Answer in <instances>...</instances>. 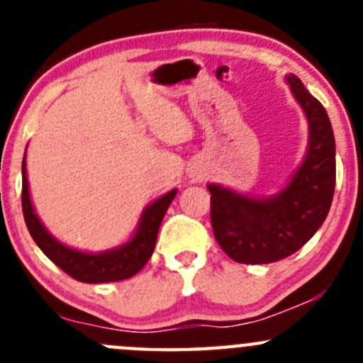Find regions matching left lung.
<instances>
[{
  "instance_id": "obj_1",
  "label": "left lung",
  "mask_w": 363,
  "mask_h": 363,
  "mask_svg": "<svg viewBox=\"0 0 363 363\" xmlns=\"http://www.w3.org/2000/svg\"><path fill=\"white\" fill-rule=\"evenodd\" d=\"M291 93L309 123V145L286 188L267 199H251L208 184L211 221L223 251L239 263H272L298 251L330 211L335 189V138L323 105L288 75Z\"/></svg>"
}]
</instances>
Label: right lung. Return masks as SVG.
Instances as JSON below:
<instances>
[{
    "mask_svg": "<svg viewBox=\"0 0 363 363\" xmlns=\"http://www.w3.org/2000/svg\"><path fill=\"white\" fill-rule=\"evenodd\" d=\"M175 195H177V189H172L155 203L145 207L137 232L126 244L104 252H82L72 250L54 239L35 214L31 199H29L28 177H26V155L23 160V212L26 226L43 255L69 277L80 283H112V281L128 279L140 272L142 267L152 256L160 225Z\"/></svg>",
    "mask_w": 363,
    "mask_h": 363,
    "instance_id": "right-lung-1",
    "label": "right lung"
}]
</instances>
